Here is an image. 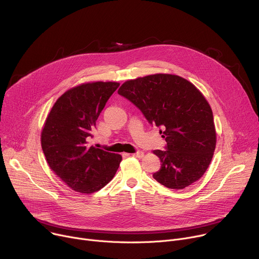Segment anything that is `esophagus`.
Listing matches in <instances>:
<instances>
[{"label":"esophagus","mask_w":259,"mask_h":259,"mask_svg":"<svg viewBox=\"0 0 259 259\" xmlns=\"http://www.w3.org/2000/svg\"><path fill=\"white\" fill-rule=\"evenodd\" d=\"M132 156L136 157V158H142L144 156V154H143V152H137V153L132 154Z\"/></svg>","instance_id":"34e87169"}]
</instances>
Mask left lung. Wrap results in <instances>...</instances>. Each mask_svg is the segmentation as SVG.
<instances>
[{"mask_svg":"<svg viewBox=\"0 0 259 259\" xmlns=\"http://www.w3.org/2000/svg\"><path fill=\"white\" fill-rule=\"evenodd\" d=\"M118 93L162 127L167 151L153 153L161 168L153 177L163 186L182 190L199 180L209 167L216 146L211 106L190 81L171 73H155L121 85Z\"/></svg>","mask_w":259,"mask_h":259,"instance_id":"obj_1","label":"left lung"}]
</instances>
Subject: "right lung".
Segmentation results:
<instances>
[{
	"label": "right lung",
	"instance_id": "add662e5",
	"mask_svg": "<svg viewBox=\"0 0 259 259\" xmlns=\"http://www.w3.org/2000/svg\"><path fill=\"white\" fill-rule=\"evenodd\" d=\"M118 82H89L66 90L53 104L41 132L50 169L72 191L92 194L112 180L122 156L89 144L96 121Z\"/></svg>",
	"mask_w": 259,
	"mask_h": 259
}]
</instances>
